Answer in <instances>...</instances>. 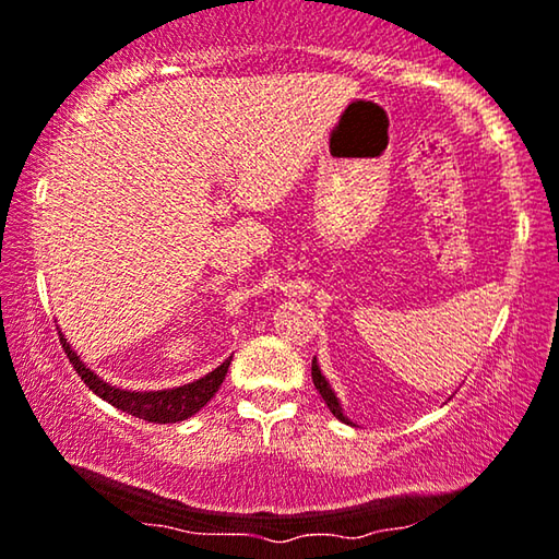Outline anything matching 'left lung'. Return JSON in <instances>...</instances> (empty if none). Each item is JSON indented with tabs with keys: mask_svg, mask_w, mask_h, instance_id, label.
<instances>
[{
	"mask_svg": "<svg viewBox=\"0 0 559 559\" xmlns=\"http://www.w3.org/2000/svg\"><path fill=\"white\" fill-rule=\"evenodd\" d=\"M312 384H316V389H318V392H320V396H323V400H325L328 409H331L333 415L341 419V423H346V425H354V423H350V419L346 417V412H343V407H341V400H338V396H335L333 386L328 384V379L323 377V371H320V366H318V358H312Z\"/></svg>",
	"mask_w": 559,
	"mask_h": 559,
	"instance_id": "8db88e82",
	"label": "left lung"
}]
</instances>
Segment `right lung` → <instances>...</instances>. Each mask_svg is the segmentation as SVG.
<instances>
[{
  "instance_id": "1",
  "label": "right lung",
  "mask_w": 559,
  "mask_h": 559,
  "mask_svg": "<svg viewBox=\"0 0 559 559\" xmlns=\"http://www.w3.org/2000/svg\"><path fill=\"white\" fill-rule=\"evenodd\" d=\"M60 343H63L68 358H71L73 369L83 379L91 392L102 396L104 402H109L111 407H117L127 415L140 417L144 423H157V425H170V423H182V419L193 417L195 412H201L213 400V394L218 392L221 384H224L228 366H231V358L228 356L218 369H213L205 377L190 381V384L173 386V389H157V392H129V389L111 386L109 381L96 377L94 371L88 369L86 364L81 361V356L71 348V343L63 333H60Z\"/></svg>"
}]
</instances>
